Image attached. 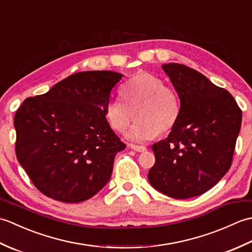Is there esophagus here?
<instances>
[{
    "mask_svg": "<svg viewBox=\"0 0 252 252\" xmlns=\"http://www.w3.org/2000/svg\"><path fill=\"white\" fill-rule=\"evenodd\" d=\"M129 147L130 148H132L133 151H135V152H137V153H144V152H146V147L145 146H138V145H133V144H130L129 145Z\"/></svg>",
    "mask_w": 252,
    "mask_h": 252,
    "instance_id": "1",
    "label": "esophagus"
}]
</instances>
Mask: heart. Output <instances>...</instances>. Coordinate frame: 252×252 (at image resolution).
<instances>
[{"mask_svg":"<svg viewBox=\"0 0 252 252\" xmlns=\"http://www.w3.org/2000/svg\"><path fill=\"white\" fill-rule=\"evenodd\" d=\"M121 98H111L104 107L106 121L112 130L123 132L133 119L136 122L126 132L132 142H146L163 134L175 126L180 117V101L174 91L159 78L146 72L133 76L122 85Z\"/></svg>","mask_w":252,"mask_h":252,"instance_id":"heart-1","label":"heart"}]
</instances>
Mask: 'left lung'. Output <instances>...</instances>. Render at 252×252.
Masks as SVG:
<instances>
[{
  "label": "left lung",
  "mask_w": 252,
  "mask_h": 252,
  "mask_svg": "<svg viewBox=\"0 0 252 252\" xmlns=\"http://www.w3.org/2000/svg\"><path fill=\"white\" fill-rule=\"evenodd\" d=\"M181 101L180 117L165 140L153 145L148 181L175 199L199 196L231 168L242 110L226 90L181 63L162 65Z\"/></svg>",
  "instance_id": "1"
}]
</instances>
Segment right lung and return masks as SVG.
<instances>
[{"label": "right lung", "mask_w": 252, "mask_h": 252, "mask_svg": "<svg viewBox=\"0 0 252 252\" xmlns=\"http://www.w3.org/2000/svg\"><path fill=\"white\" fill-rule=\"evenodd\" d=\"M122 77L78 72L21 104L14 118L16 156L42 194L76 203L108 183L126 144L106 121L104 107Z\"/></svg>", "instance_id": "add662e5"}]
</instances>
